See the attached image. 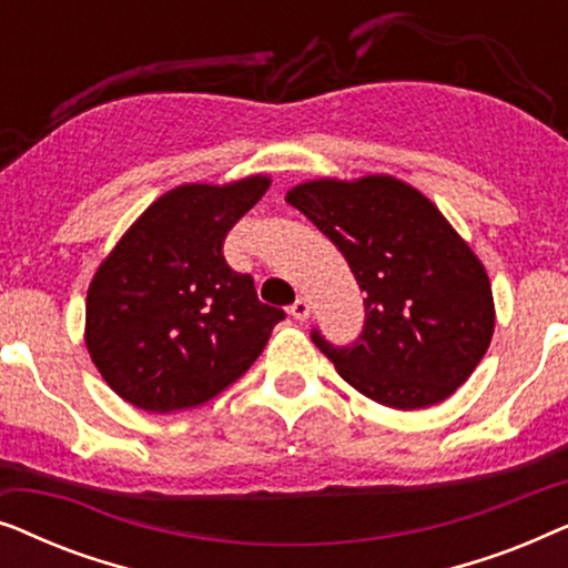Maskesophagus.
Wrapping results in <instances>:
<instances>
[{"mask_svg": "<svg viewBox=\"0 0 568 568\" xmlns=\"http://www.w3.org/2000/svg\"><path fill=\"white\" fill-rule=\"evenodd\" d=\"M292 317H297V321H307L310 317V302L305 297H297L294 300V305L290 307Z\"/></svg>", "mask_w": 568, "mask_h": 568, "instance_id": "obj_1", "label": "esophagus"}]
</instances>
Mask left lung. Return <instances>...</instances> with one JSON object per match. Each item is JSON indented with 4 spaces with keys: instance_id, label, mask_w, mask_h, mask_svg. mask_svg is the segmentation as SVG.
Instances as JSON below:
<instances>
[{
    "instance_id": "8db88e82",
    "label": "left lung",
    "mask_w": 568,
    "mask_h": 568,
    "mask_svg": "<svg viewBox=\"0 0 568 568\" xmlns=\"http://www.w3.org/2000/svg\"><path fill=\"white\" fill-rule=\"evenodd\" d=\"M286 201L344 253L364 297L352 346L313 341L338 375L387 408L449 398L484 359L494 297L484 263L437 206L393 175L321 178Z\"/></svg>"
}]
</instances>
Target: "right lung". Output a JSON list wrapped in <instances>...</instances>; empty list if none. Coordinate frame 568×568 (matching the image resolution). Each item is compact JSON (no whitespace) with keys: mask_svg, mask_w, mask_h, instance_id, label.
Instances as JSON below:
<instances>
[{"mask_svg":"<svg viewBox=\"0 0 568 568\" xmlns=\"http://www.w3.org/2000/svg\"><path fill=\"white\" fill-rule=\"evenodd\" d=\"M268 175L162 193L100 263L88 290L84 344L111 390L150 414L196 408L243 377L284 310L224 261L240 216Z\"/></svg>","mask_w":568,"mask_h":568,"instance_id":"add662e5","label":"right lung"}]
</instances>
